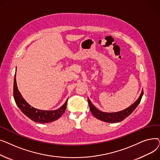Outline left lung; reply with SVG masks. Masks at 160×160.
Listing matches in <instances>:
<instances>
[{"instance_id": "1", "label": "left lung", "mask_w": 160, "mask_h": 160, "mask_svg": "<svg viewBox=\"0 0 160 160\" xmlns=\"http://www.w3.org/2000/svg\"><path fill=\"white\" fill-rule=\"evenodd\" d=\"M142 95H143V91L142 90L139 97L135 102H134L133 104H132L130 106H129L128 108H127V109H125V110L119 112H115V113H106V112H102L101 111H100L93 105V104L91 103V100L89 98L88 100V103L89 105L91 112L97 119L106 122L114 123V122H121L123 121L124 119L127 118L128 116H129L132 113V112L135 110L136 107L139 104V102H141Z\"/></svg>"}]
</instances>
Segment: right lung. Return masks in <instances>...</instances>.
<instances>
[{
    "mask_svg": "<svg viewBox=\"0 0 160 160\" xmlns=\"http://www.w3.org/2000/svg\"><path fill=\"white\" fill-rule=\"evenodd\" d=\"M13 97L16 104L18 105L21 112L33 121L39 123H48L60 118L66 110L67 103V101L62 107L58 110L52 111L41 110L33 108L25 101L19 91L18 86H17L15 74L13 83Z\"/></svg>",
    "mask_w": 160,
    "mask_h": 160,
    "instance_id": "right-lung-1",
    "label": "right lung"
}]
</instances>
